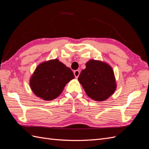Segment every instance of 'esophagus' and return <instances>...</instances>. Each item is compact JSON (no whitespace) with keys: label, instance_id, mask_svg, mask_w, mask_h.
I'll list each match as a JSON object with an SVG mask.
<instances>
[{"label":"esophagus","instance_id":"obj_1","mask_svg":"<svg viewBox=\"0 0 149 149\" xmlns=\"http://www.w3.org/2000/svg\"><path fill=\"white\" fill-rule=\"evenodd\" d=\"M79 74H80V72H79V70H75V71H74V76H75V77H76V78H78V76H79Z\"/></svg>","mask_w":149,"mask_h":149}]
</instances>
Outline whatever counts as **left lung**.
<instances>
[{"label":"left lung","instance_id":"1","mask_svg":"<svg viewBox=\"0 0 149 149\" xmlns=\"http://www.w3.org/2000/svg\"><path fill=\"white\" fill-rule=\"evenodd\" d=\"M78 81L87 95L97 101L109 98L116 89V79L112 68L104 62L90 60L81 71Z\"/></svg>","mask_w":149,"mask_h":149}]
</instances>
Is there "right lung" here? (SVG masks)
Instances as JSON below:
<instances>
[{"label": "right lung", "mask_w": 149, "mask_h": 149, "mask_svg": "<svg viewBox=\"0 0 149 149\" xmlns=\"http://www.w3.org/2000/svg\"><path fill=\"white\" fill-rule=\"evenodd\" d=\"M74 78L73 71L59 60L40 63L30 79V86L36 96L51 101L60 96L66 84Z\"/></svg>", "instance_id": "add662e5"}]
</instances>
